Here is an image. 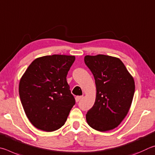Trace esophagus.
<instances>
[{"mask_svg": "<svg viewBox=\"0 0 155 155\" xmlns=\"http://www.w3.org/2000/svg\"><path fill=\"white\" fill-rule=\"evenodd\" d=\"M82 96H77L75 97V101H76V102H78V101H80L81 99H82Z\"/></svg>", "mask_w": 155, "mask_h": 155, "instance_id": "esophagus-1", "label": "esophagus"}]
</instances>
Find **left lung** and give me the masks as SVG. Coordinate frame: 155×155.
<instances>
[{
    "mask_svg": "<svg viewBox=\"0 0 155 155\" xmlns=\"http://www.w3.org/2000/svg\"><path fill=\"white\" fill-rule=\"evenodd\" d=\"M97 88L95 102L87 112L89 126L99 131L118 127L127 116L135 93V82L123 62L115 57L86 56Z\"/></svg>",
    "mask_w": 155,
    "mask_h": 155,
    "instance_id": "1",
    "label": "left lung"
}]
</instances>
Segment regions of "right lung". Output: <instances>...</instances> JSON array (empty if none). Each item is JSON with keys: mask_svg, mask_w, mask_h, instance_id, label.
Masks as SVG:
<instances>
[{"mask_svg": "<svg viewBox=\"0 0 155 155\" xmlns=\"http://www.w3.org/2000/svg\"><path fill=\"white\" fill-rule=\"evenodd\" d=\"M74 56H45L29 65L19 84L24 112L33 126L51 132L66 122L75 100L71 93L67 75Z\"/></svg>", "mask_w": 155, "mask_h": 155, "instance_id": "right-lung-1", "label": "right lung"}]
</instances>
